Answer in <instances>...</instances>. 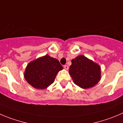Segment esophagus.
Returning <instances> with one entry per match:
<instances>
[{
	"mask_svg": "<svg viewBox=\"0 0 123 123\" xmlns=\"http://www.w3.org/2000/svg\"><path fill=\"white\" fill-rule=\"evenodd\" d=\"M64 69L65 70H67L68 69V65H65L64 66Z\"/></svg>",
	"mask_w": 123,
	"mask_h": 123,
	"instance_id": "esophagus-1",
	"label": "esophagus"
}]
</instances>
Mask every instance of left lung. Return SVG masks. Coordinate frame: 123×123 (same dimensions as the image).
I'll return each mask as SVG.
<instances>
[{"label": "left lung", "instance_id": "1", "mask_svg": "<svg viewBox=\"0 0 123 123\" xmlns=\"http://www.w3.org/2000/svg\"><path fill=\"white\" fill-rule=\"evenodd\" d=\"M68 72L74 83L84 89L93 87L101 80L99 65L84 55L72 59Z\"/></svg>", "mask_w": 123, "mask_h": 123}]
</instances>
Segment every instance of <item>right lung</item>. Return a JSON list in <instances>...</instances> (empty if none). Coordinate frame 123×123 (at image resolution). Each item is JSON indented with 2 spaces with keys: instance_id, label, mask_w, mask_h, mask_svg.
<instances>
[{
  "instance_id": "right-lung-1",
  "label": "right lung",
  "mask_w": 123,
  "mask_h": 123,
  "mask_svg": "<svg viewBox=\"0 0 123 123\" xmlns=\"http://www.w3.org/2000/svg\"><path fill=\"white\" fill-rule=\"evenodd\" d=\"M62 69L58 59L46 55L28 63L24 78L32 87L42 90L54 82L58 72Z\"/></svg>"
}]
</instances>
